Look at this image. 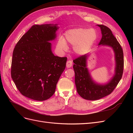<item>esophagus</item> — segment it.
Wrapping results in <instances>:
<instances>
[{
    "instance_id": "34e87169",
    "label": "esophagus",
    "mask_w": 133,
    "mask_h": 133,
    "mask_svg": "<svg viewBox=\"0 0 133 133\" xmlns=\"http://www.w3.org/2000/svg\"><path fill=\"white\" fill-rule=\"evenodd\" d=\"M72 64H73V63H72V62L71 60H68L66 62V67L68 68H70L72 66Z\"/></svg>"
}]
</instances>
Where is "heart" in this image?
I'll list each match as a JSON object with an SVG mask.
<instances>
[{"label":"heart","instance_id":"heart-1","mask_svg":"<svg viewBox=\"0 0 133 133\" xmlns=\"http://www.w3.org/2000/svg\"><path fill=\"white\" fill-rule=\"evenodd\" d=\"M67 42L74 45V50L76 53L83 55L87 53L96 41L97 35L94 29L78 28L68 31L65 34ZM58 46L60 50L65 51L68 49L67 44L63 39H60Z\"/></svg>","mask_w":133,"mask_h":133}]
</instances>
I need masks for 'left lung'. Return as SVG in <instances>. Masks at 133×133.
<instances>
[{
	"mask_svg": "<svg viewBox=\"0 0 133 133\" xmlns=\"http://www.w3.org/2000/svg\"><path fill=\"white\" fill-rule=\"evenodd\" d=\"M101 29L102 38L99 45H106L112 48L115 54V74L108 83L100 84L92 79L87 68V54L73 60L75 72V83L79 95L84 99L96 100L111 94L122 79L124 69V55L123 49L117 39L108 27L98 25Z\"/></svg>",
	"mask_w": 133,
	"mask_h": 133,
	"instance_id": "left-lung-1",
	"label": "left lung"
}]
</instances>
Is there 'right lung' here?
Returning a JSON list of instances; mask_svg holds the SVG:
<instances>
[{
  "label": "right lung",
  "instance_id": "right-lung-1",
  "mask_svg": "<svg viewBox=\"0 0 133 133\" xmlns=\"http://www.w3.org/2000/svg\"><path fill=\"white\" fill-rule=\"evenodd\" d=\"M57 24L34 25L14 48L11 76L17 89L37 101L50 98L66 66V57L55 56L50 41L56 38Z\"/></svg>",
  "mask_w": 133,
  "mask_h": 133
}]
</instances>
